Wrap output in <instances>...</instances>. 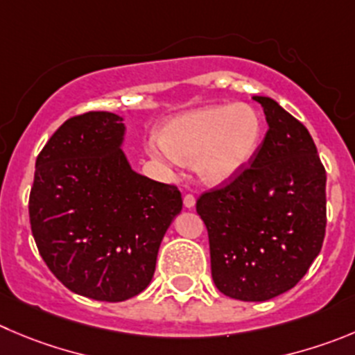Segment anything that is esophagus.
Returning a JSON list of instances; mask_svg holds the SVG:
<instances>
[{
    "instance_id": "1",
    "label": "esophagus",
    "mask_w": 355,
    "mask_h": 355,
    "mask_svg": "<svg viewBox=\"0 0 355 355\" xmlns=\"http://www.w3.org/2000/svg\"><path fill=\"white\" fill-rule=\"evenodd\" d=\"M194 205H196V198H194L193 194H185V196H184V207L185 208H194Z\"/></svg>"
}]
</instances>
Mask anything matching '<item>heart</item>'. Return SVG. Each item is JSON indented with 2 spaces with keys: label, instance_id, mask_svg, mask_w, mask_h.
Listing matches in <instances>:
<instances>
[{
  "label": "heart",
  "instance_id": "b5f03b06",
  "mask_svg": "<svg viewBox=\"0 0 355 355\" xmlns=\"http://www.w3.org/2000/svg\"><path fill=\"white\" fill-rule=\"evenodd\" d=\"M263 124L250 105H214L170 119L161 141H152V157L178 164L194 159L198 177L210 185L236 177L256 155Z\"/></svg>",
  "mask_w": 355,
  "mask_h": 355
}]
</instances>
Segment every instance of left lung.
Here are the masks:
<instances>
[{
	"label": "left lung",
	"mask_w": 355,
	"mask_h": 355,
	"mask_svg": "<svg viewBox=\"0 0 355 355\" xmlns=\"http://www.w3.org/2000/svg\"><path fill=\"white\" fill-rule=\"evenodd\" d=\"M263 144L230 185L201 194L196 211L210 241L211 278L240 301L293 289L326 234V170L308 129L268 96Z\"/></svg>",
	"instance_id": "left-lung-1"
}]
</instances>
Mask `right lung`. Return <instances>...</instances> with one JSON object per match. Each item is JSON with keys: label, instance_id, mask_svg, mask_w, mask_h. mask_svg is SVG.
Segmentation results:
<instances>
[{"label": "right lung", "instance_id": "right-lung-1", "mask_svg": "<svg viewBox=\"0 0 355 355\" xmlns=\"http://www.w3.org/2000/svg\"><path fill=\"white\" fill-rule=\"evenodd\" d=\"M124 119L87 112L36 157L29 220L40 256L71 293L117 303L147 289L159 247L182 210L175 185L137 173Z\"/></svg>", "mask_w": 355, "mask_h": 355}]
</instances>
